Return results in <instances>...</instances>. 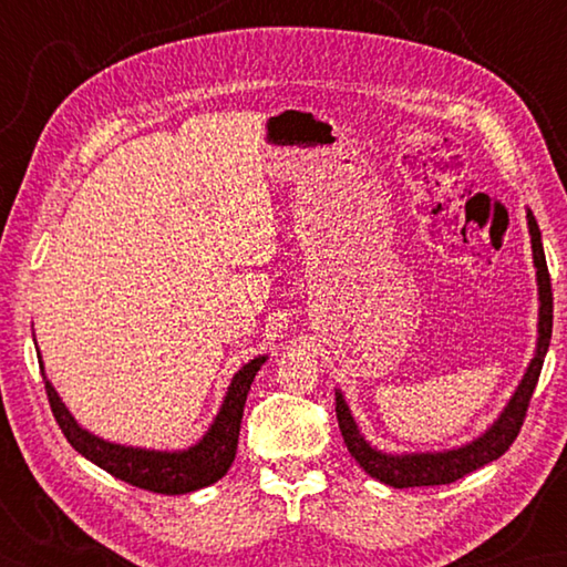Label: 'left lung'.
<instances>
[{
  "mask_svg": "<svg viewBox=\"0 0 567 567\" xmlns=\"http://www.w3.org/2000/svg\"><path fill=\"white\" fill-rule=\"evenodd\" d=\"M528 219V234H532V250H534V265H536V280H538V343L536 353L528 363L524 380L519 388L512 394L509 404L504 406L499 419L492 424L483 436L475 439L473 443H465L461 449L443 451V453H382L363 439V433L358 431L355 419L348 409L343 394L336 390V416H339V429L343 433V441L348 451L365 470L370 477L380 480V483L390 487H429V485H449L455 480L465 477L473 470L483 467L492 461H497L499 455L509 451L514 439L519 436L522 424L526 419L528 402L536 390V382L544 368V358L550 346V331H553V292H550V275L544 256V244H540V231L534 219L532 209L526 212Z\"/></svg>",
  "mask_w": 567,
  "mask_h": 567,
  "instance_id": "1",
  "label": "left lung"
}]
</instances>
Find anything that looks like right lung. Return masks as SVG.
Here are the masks:
<instances>
[{
  "mask_svg": "<svg viewBox=\"0 0 567 567\" xmlns=\"http://www.w3.org/2000/svg\"><path fill=\"white\" fill-rule=\"evenodd\" d=\"M265 360H268V355L252 358L250 363H246L236 372L231 384H228V392L224 396L219 414L214 419V424L204 433L202 441L189 445L187 451L134 449V445H122L94 436V433L82 429L78 421L72 419L53 384L48 382L41 360L39 365L43 372L45 394L48 402H51L53 416L72 449L82 453L94 465L106 470L110 475L124 480L128 485L158 492V495H187V492L214 485L216 480H221L228 473V467H231L250 382L256 378V372L260 370Z\"/></svg>",
  "mask_w": 567,
  "mask_h": 567,
  "instance_id": "obj_1",
  "label": "right lung"
}]
</instances>
